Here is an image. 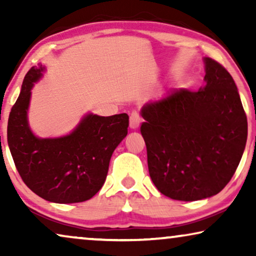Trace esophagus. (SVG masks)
<instances>
[{
  "mask_svg": "<svg viewBox=\"0 0 256 256\" xmlns=\"http://www.w3.org/2000/svg\"><path fill=\"white\" fill-rule=\"evenodd\" d=\"M141 122H142V118L140 116L138 112L136 110L132 112L130 118H129V127L132 129H138L140 127V124H141Z\"/></svg>",
  "mask_w": 256,
  "mask_h": 256,
  "instance_id": "obj_1",
  "label": "esophagus"
}]
</instances>
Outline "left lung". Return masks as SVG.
Segmentation results:
<instances>
[{
	"label": "left lung",
	"mask_w": 256,
	"mask_h": 256,
	"mask_svg": "<svg viewBox=\"0 0 256 256\" xmlns=\"http://www.w3.org/2000/svg\"><path fill=\"white\" fill-rule=\"evenodd\" d=\"M204 62V87L174 90L141 110L150 178L160 194L176 200L219 194L246 146L247 116L236 82L218 62Z\"/></svg>",
	"instance_id": "8db88e82"
}]
</instances>
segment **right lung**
I'll use <instances>...</instances> for the list:
<instances>
[{"label": "right lung", "instance_id": "1", "mask_svg": "<svg viewBox=\"0 0 256 256\" xmlns=\"http://www.w3.org/2000/svg\"><path fill=\"white\" fill-rule=\"evenodd\" d=\"M45 71L38 64L26 73L8 120V144L20 176L45 200L72 204L88 200L102 188L110 157L127 136L126 113L99 116L88 113L68 135L40 138L28 121L31 90Z\"/></svg>", "mask_w": 256, "mask_h": 256}]
</instances>
